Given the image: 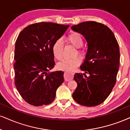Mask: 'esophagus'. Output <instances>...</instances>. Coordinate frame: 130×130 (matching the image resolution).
Segmentation results:
<instances>
[{
  "instance_id": "obj_1",
  "label": "esophagus",
  "mask_w": 130,
  "mask_h": 130,
  "mask_svg": "<svg viewBox=\"0 0 130 130\" xmlns=\"http://www.w3.org/2000/svg\"><path fill=\"white\" fill-rule=\"evenodd\" d=\"M64 77L66 81H70V80L73 79V73H69L67 72H65L64 74Z\"/></svg>"
}]
</instances>
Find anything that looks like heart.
<instances>
[{
    "label": "heart",
    "mask_w": 130,
    "mask_h": 130,
    "mask_svg": "<svg viewBox=\"0 0 130 130\" xmlns=\"http://www.w3.org/2000/svg\"><path fill=\"white\" fill-rule=\"evenodd\" d=\"M66 41L69 43L72 44L73 46L77 48V52L75 53V56L78 54L81 58L85 56L84 51L81 49V47L84 44V40L79 34L76 32L70 33L66 37ZM52 53L54 56L58 60H61L62 58L64 51V43L60 38L56 40L53 43ZM81 59L79 57H76L72 59H66L58 64L57 67L58 69L67 72H71L76 67L81 64Z\"/></svg>",
    "instance_id": "1"
}]
</instances>
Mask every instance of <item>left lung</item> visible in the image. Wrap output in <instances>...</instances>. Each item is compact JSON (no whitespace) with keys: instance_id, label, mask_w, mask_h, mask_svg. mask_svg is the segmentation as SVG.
I'll return each mask as SVG.
<instances>
[{"instance_id":"8db88e82","label":"left lung","mask_w":130,"mask_h":130,"mask_svg":"<svg viewBox=\"0 0 130 130\" xmlns=\"http://www.w3.org/2000/svg\"><path fill=\"white\" fill-rule=\"evenodd\" d=\"M71 29L83 35L88 44L86 59L80 67L85 73L75 74L73 79L78 86L72 97L80 105L96 106L107 98L116 84L119 67V44L111 29L102 23L84 22Z\"/></svg>"}]
</instances>
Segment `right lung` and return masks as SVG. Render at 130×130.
<instances>
[{
    "label": "right lung",
    "instance_id": "right-lung-1",
    "mask_svg": "<svg viewBox=\"0 0 130 130\" xmlns=\"http://www.w3.org/2000/svg\"><path fill=\"white\" fill-rule=\"evenodd\" d=\"M69 26L51 22L34 23L24 28L17 38L14 83L21 96L32 105L52 103L64 82L62 71L48 72L55 66L53 43Z\"/></svg>",
    "mask_w": 130,
    "mask_h": 130
}]
</instances>
